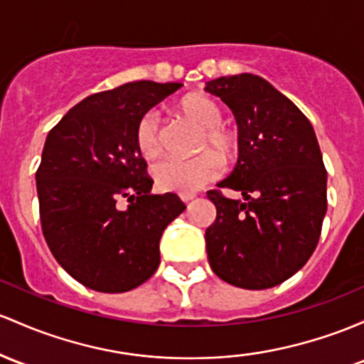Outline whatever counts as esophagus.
I'll return each instance as SVG.
<instances>
[{
    "instance_id": "obj_1",
    "label": "esophagus",
    "mask_w": 364,
    "mask_h": 364,
    "mask_svg": "<svg viewBox=\"0 0 364 364\" xmlns=\"http://www.w3.org/2000/svg\"><path fill=\"white\" fill-rule=\"evenodd\" d=\"M195 198V195L193 193H183L181 195V200L185 202V203H188V202H191Z\"/></svg>"
}]
</instances>
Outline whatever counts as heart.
I'll return each mask as SVG.
<instances>
[{
  "label": "heart",
  "instance_id": "1",
  "mask_svg": "<svg viewBox=\"0 0 364 364\" xmlns=\"http://www.w3.org/2000/svg\"><path fill=\"white\" fill-rule=\"evenodd\" d=\"M179 110L191 122L202 127L198 150H205L191 159L167 157L151 169L155 185L162 191L193 193L223 174V163L233 162L240 151V138L223 122V110L218 102L207 95L193 93L179 102ZM134 145L146 161L161 154V129L155 112L139 117L134 129Z\"/></svg>",
  "mask_w": 364,
  "mask_h": 364
}]
</instances>
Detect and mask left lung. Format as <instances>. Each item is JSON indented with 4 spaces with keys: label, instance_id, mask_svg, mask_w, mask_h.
I'll return each mask as SVG.
<instances>
[{
    "label": "left lung",
    "instance_id": "left-lung-1",
    "mask_svg": "<svg viewBox=\"0 0 364 364\" xmlns=\"http://www.w3.org/2000/svg\"><path fill=\"white\" fill-rule=\"evenodd\" d=\"M233 110L240 155L219 188L207 191L215 221L205 230L209 264L226 283L247 290L279 285L316 249L326 213V169L316 134L297 107L259 75L207 82Z\"/></svg>",
    "mask_w": 364,
    "mask_h": 364
}]
</instances>
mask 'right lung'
Returning <instances> with one entry per match:
<instances>
[{"instance_id": "1", "label": "right lung", "mask_w": 364, "mask_h": 364, "mask_svg": "<svg viewBox=\"0 0 364 364\" xmlns=\"http://www.w3.org/2000/svg\"><path fill=\"white\" fill-rule=\"evenodd\" d=\"M179 87L136 81L91 95L48 133L36 171L41 230L58 264L87 289L121 294L145 283L161 264L164 230L186 209L178 195L150 193L134 145L139 117Z\"/></svg>"}]
</instances>
